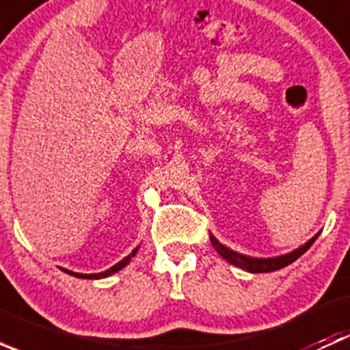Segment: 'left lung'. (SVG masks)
Returning <instances> with one entry per match:
<instances>
[{
  "label": "left lung",
  "mask_w": 350,
  "mask_h": 350,
  "mask_svg": "<svg viewBox=\"0 0 350 350\" xmlns=\"http://www.w3.org/2000/svg\"><path fill=\"white\" fill-rule=\"evenodd\" d=\"M319 234H317L315 237L310 239L306 243H303L301 247L293 250V252L284 254V256H278V257H267V259H257V257H249V256H243V254L235 252V250L228 249L227 245L218 242L211 234H210V241H211V245L215 247V250H217V252L220 254L227 262H230L232 266H237L241 267V269L249 271V273H273V271H278L281 269V267L289 266V264L295 262L299 256H303V254L312 247V243L317 241Z\"/></svg>",
  "instance_id": "8db88e82"
}]
</instances>
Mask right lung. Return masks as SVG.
Wrapping results in <instances>:
<instances>
[{
    "mask_svg": "<svg viewBox=\"0 0 350 350\" xmlns=\"http://www.w3.org/2000/svg\"><path fill=\"white\" fill-rule=\"evenodd\" d=\"M137 250H139V247H135V249L132 250V254H129V256H126L125 259H122L118 264H115V266L109 267V269L103 271V273H96V274H79V273H72V271H67V269H62V271H64V273H67V274H70V276L83 278V280H101V278H108V276H111V274L118 273L120 269H123V267H125L126 264L130 262V259H132V257L135 256Z\"/></svg>",
    "mask_w": 350,
    "mask_h": 350,
    "instance_id": "add662e5",
    "label": "right lung"
}]
</instances>
